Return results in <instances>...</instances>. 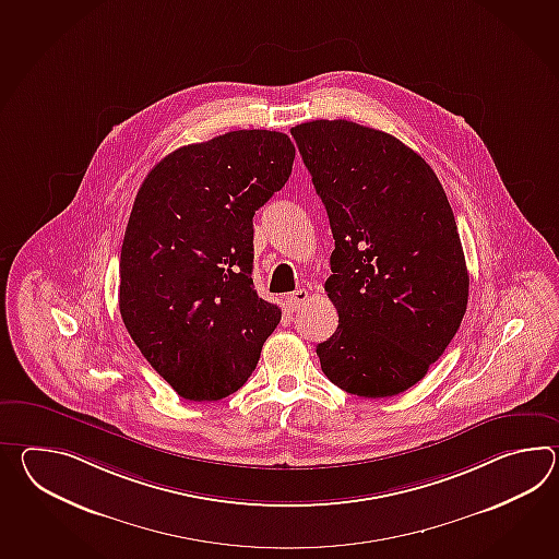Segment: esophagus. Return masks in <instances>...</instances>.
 I'll list each match as a JSON object with an SVG mask.
<instances>
[{
    "label": "esophagus",
    "mask_w": 559,
    "mask_h": 559,
    "mask_svg": "<svg viewBox=\"0 0 559 559\" xmlns=\"http://www.w3.org/2000/svg\"><path fill=\"white\" fill-rule=\"evenodd\" d=\"M307 298H309V290L298 288V290L290 293V295L286 297V305H288V309L290 310H298L307 302Z\"/></svg>",
    "instance_id": "esophagus-1"
}]
</instances>
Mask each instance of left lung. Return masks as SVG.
Returning a JSON list of instances; mask_svg holds the SVG:
<instances>
[{
    "label": "left lung",
    "instance_id": "1",
    "mask_svg": "<svg viewBox=\"0 0 559 559\" xmlns=\"http://www.w3.org/2000/svg\"><path fill=\"white\" fill-rule=\"evenodd\" d=\"M335 238L324 290L338 312L317 355L365 399L419 383L457 333L469 274L431 166L386 132L348 120L290 128Z\"/></svg>",
    "mask_w": 559,
    "mask_h": 559
}]
</instances>
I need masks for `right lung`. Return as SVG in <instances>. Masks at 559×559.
<instances>
[{"label": "right lung", "instance_id": "right-lung-1", "mask_svg": "<svg viewBox=\"0 0 559 559\" xmlns=\"http://www.w3.org/2000/svg\"><path fill=\"white\" fill-rule=\"evenodd\" d=\"M283 132L236 130L174 150L138 190L120 254V314L188 401L249 381L281 309L252 285V216L293 173Z\"/></svg>", "mask_w": 559, "mask_h": 559}]
</instances>
